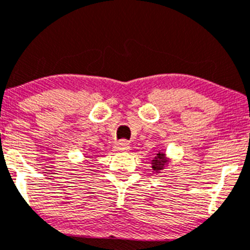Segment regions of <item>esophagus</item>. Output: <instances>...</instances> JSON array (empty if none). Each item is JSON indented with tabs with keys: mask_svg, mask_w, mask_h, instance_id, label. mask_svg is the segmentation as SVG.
<instances>
[{
	"mask_svg": "<svg viewBox=\"0 0 250 250\" xmlns=\"http://www.w3.org/2000/svg\"><path fill=\"white\" fill-rule=\"evenodd\" d=\"M113 149L114 152H127L129 149V145L125 141H120L118 143H116Z\"/></svg>",
	"mask_w": 250,
	"mask_h": 250,
	"instance_id": "1",
	"label": "esophagus"
}]
</instances>
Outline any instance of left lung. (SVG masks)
I'll return each instance as SVG.
<instances>
[{
    "instance_id": "8db88e82",
    "label": "left lung",
    "mask_w": 250,
    "mask_h": 250,
    "mask_svg": "<svg viewBox=\"0 0 250 250\" xmlns=\"http://www.w3.org/2000/svg\"><path fill=\"white\" fill-rule=\"evenodd\" d=\"M170 159L168 158L166 152L163 149L159 150L156 154V157L150 161V166H152V173H161L166 168L169 166Z\"/></svg>"
}]
</instances>
